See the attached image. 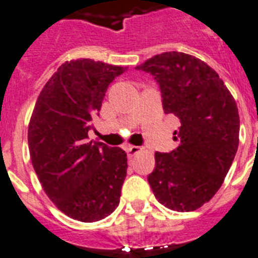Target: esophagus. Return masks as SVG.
Instances as JSON below:
<instances>
[{
  "mask_svg": "<svg viewBox=\"0 0 258 258\" xmlns=\"http://www.w3.org/2000/svg\"><path fill=\"white\" fill-rule=\"evenodd\" d=\"M143 150L144 148H141V146H127L126 148V152H127V155H128V158L135 157L138 153L143 152Z\"/></svg>",
  "mask_w": 258,
  "mask_h": 258,
  "instance_id": "obj_1",
  "label": "esophagus"
}]
</instances>
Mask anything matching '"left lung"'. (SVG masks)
I'll return each instance as SVG.
<instances>
[{"label": "left lung", "mask_w": 258, "mask_h": 258, "mask_svg": "<svg viewBox=\"0 0 258 258\" xmlns=\"http://www.w3.org/2000/svg\"><path fill=\"white\" fill-rule=\"evenodd\" d=\"M138 71L154 76L166 114L180 119L169 153H155L148 181L164 207L190 212L213 198L230 169L239 145V113L233 95L210 66L192 55L169 51Z\"/></svg>", "instance_id": "1"}]
</instances>
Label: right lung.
Masks as SVG:
<instances>
[{"label":"right lung","instance_id":"obj_1","mask_svg":"<svg viewBox=\"0 0 258 258\" xmlns=\"http://www.w3.org/2000/svg\"><path fill=\"white\" fill-rule=\"evenodd\" d=\"M126 71L91 59L66 61L34 105L28 126L32 164L48 198L71 219L99 221L119 204L126 152L87 139L108 86Z\"/></svg>","mask_w":258,"mask_h":258}]
</instances>
